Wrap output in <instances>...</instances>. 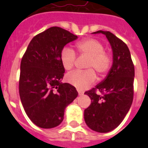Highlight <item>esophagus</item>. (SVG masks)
Returning a JSON list of instances; mask_svg holds the SVG:
<instances>
[{
	"mask_svg": "<svg viewBox=\"0 0 148 148\" xmlns=\"http://www.w3.org/2000/svg\"><path fill=\"white\" fill-rule=\"evenodd\" d=\"M77 90V93H78V94L79 95H82V94H83L84 92L82 91V90Z\"/></svg>",
	"mask_w": 148,
	"mask_h": 148,
	"instance_id": "esophagus-1",
	"label": "esophagus"
}]
</instances>
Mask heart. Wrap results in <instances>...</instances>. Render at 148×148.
Wrapping results in <instances>:
<instances>
[{
    "label": "heart",
    "instance_id": "obj_1",
    "mask_svg": "<svg viewBox=\"0 0 148 148\" xmlns=\"http://www.w3.org/2000/svg\"><path fill=\"white\" fill-rule=\"evenodd\" d=\"M77 52L80 56L87 57L86 62V71H74L66 74L68 83L83 90L95 82L96 74L103 77L109 71L112 65V56L105 51V47L100 40L93 38L83 39L76 44ZM76 54L72 49L64 47L60 53V61L66 70L74 67L76 62Z\"/></svg>",
    "mask_w": 148,
    "mask_h": 148
}]
</instances>
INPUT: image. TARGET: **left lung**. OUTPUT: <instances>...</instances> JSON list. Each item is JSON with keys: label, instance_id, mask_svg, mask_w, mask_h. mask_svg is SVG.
Returning <instances> with one entry per match:
<instances>
[{"label": "left lung", "instance_id": "left-lung-1", "mask_svg": "<svg viewBox=\"0 0 148 148\" xmlns=\"http://www.w3.org/2000/svg\"><path fill=\"white\" fill-rule=\"evenodd\" d=\"M93 33L106 35L112 49L113 62L106 78L85 92L90 97L91 104L85 109L84 118L92 130L108 132L121 124L130 109L133 101L135 68L125 42L110 32L97 31Z\"/></svg>", "mask_w": 148, "mask_h": 148}]
</instances>
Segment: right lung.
<instances>
[{
  "label": "right lung",
  "mask_w": 148,
  "mask_h": 148,
  "mask_svg": "<svg viewBox=\"0 0 148 148\" xmlns=\"http://www.w3.org/2000/svg\"><path fill=\"white\" fill-rule=\"evenodd\" d=\"M77 36L51 27L31 40L21 63L19 93L24 111L38 127L52 128L63 121L66 107L77 97L75 87L62 83L60 53Z\"/></svg>",
  "instance_id": "1"
}]
</instances>
